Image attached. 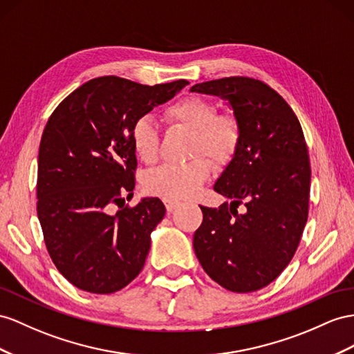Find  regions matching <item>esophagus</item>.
<instances>
[{
    "label": "esophagus",
    "mask_w": 354,
    "mask_h": 354,
    "mask_svg": "<svg viewBox=\"0 0 354 354\" xmlns=\"http://www.w3.org/2000/svg\"><path fill=\"white\" fill-rule=\"evenodd\" d=\"M165 203H166V209H167L169 212H171V211H175V209H176V207L179 206V203H178V202H171V201H166Z\"/></svg>",
    "instance_id": "esophagus-1"
}]
</instances>
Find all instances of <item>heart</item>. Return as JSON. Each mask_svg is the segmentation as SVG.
<instances>
[{"label":"heart","instance_id":"1","mask_svg":"<svg viewBox=\"0 0 354 354\" xmlns=\"http://www.w3.org/2000/svg\"><path fill=\"white\" fill-rule=\"evenodd\" d=\"M165 116L170 122L193 131L192 153L207 156L216 165L229 162L241 140V124L232 112L216 113L211 100L188 95L166 107ZM133 149L143 162L153 165L158 158V131L151 116H140L131 127ZM212 166L203 157L188 165H166L145 178V189L165 201H185L193 197L211 176Z\"/></svg>","mask_w":354,"mask_h":354}]
</instances>
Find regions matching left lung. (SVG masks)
<instances>
[{"label":"left lung","mask_w":354,"mask_h":354,"mask_svg":"<svg viewBox=\"0 0 354 354\" xmlns=\"http://www.w3.org/2000/svg\"><path fill=\"white\" fill-rule=\"evenodd\" d=\"M189 91L225 100L241 124L238 149L214 185L232 202L201 206L194 252L221 287L256 292L290 263L306 224L311 167L302 127L286 100L261 80L223 77ZM241 203L243 214L236 209Z\"/></svg>","instance_id":"8db88e82"}]
</instances>
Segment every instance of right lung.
I'll use <instances>...</instances> for the list:
<instances>
[{
  "label": "right lung",
  "mask_w": 354,
  "mask_h": 354,
  "mask_svg": "<svg viewBox=\"0 0 354 354\" xmlns=\"http://www.w3.org/2000/svg\"><path fill=\"white\" fill-rule=\"evenodd\" d=\"M185 85L184 79L148 86L95 77L50 115L39 149L37 215L52 261L77 288L115 293L140 274L166 207L143 197L134 207L109 209L124 194L133 197V124Z\"/></svg>",
  "instance_id": "right-lung-1"
}]
</instances>
